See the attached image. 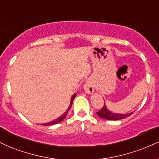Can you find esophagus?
Segmentation results:
<instances>
[{
  "instance_id": "esophagus-1",
  "label": "esophagus",
  "mask_w": 159,
  "mask_h": 159,
  "mask_svg": "<svg viewBox=\"0 0 159 159\" xmlns=\"http://www.w3.org/2000/svg\"><path fill=\"white\" fill-rule=\"evenodd\" d=\"M84 89L85 93L87 94H92L94 92V85H93V81L90 80H88L86 81L84 86Z\"/></svg>"
}]
</instances>
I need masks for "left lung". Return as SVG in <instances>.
I'll return each mask as SVG.
<instances>
[{"mask_svg": "<svg viewBox=\"0 0 159 159\" xmlns=\"http://www.w3.org/2000/svg\"><path fill=\"white\" fill-rule=\"evenodd\" d=\"M97 115L100 118H104V119L110 120V121H117V120H121L124 119V118L129 117L130 115L133 114V112L127 114H119V113H115V112H112L107 108L105 103L104 106L102 107V108L98 112H96Z\"/></svg>", "mask_w": 159, "mask_h": 159, "instance_id": "obj_1", "label": "left lung"}]
</instances>
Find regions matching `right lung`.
<instances>
[{
    "label": "right lung",
    "mask_w": 159,
    "mask_h": 159,
    "mask_svg": "<svg viewBox=\"0 0 159 159\" xmlns=\"http://www.w3.org/2000/svg\"><path fill=\"white\" fill-rule=\"evenodd\" d=\"M75 96H76V94H75H75H74V95H72V98H71V101H70V106H69L68 109H67V110H66V112H65L63 114L62 116H61V117H59L58 118H57L56 120H54V121H51V122H49V123L43 124V125H44V126H49V125H53V124H56L59 123V122H61V121H63V120H64V118H66V115H67V113H68L69 110H70V108H71V107H72V102H73V100H74V98H75Z\"/></svg>",
    "instance_id": "obj_1"
}]
</instances>
